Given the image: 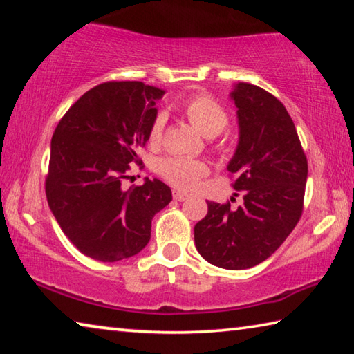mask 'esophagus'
I'll list each match as a JSON object with an SVG mask.
<instances>
[{
    "instance_id": "esophagus-1",
    "label": "esophagus",
    "mask_w": 354,
    "mask_h": 354,
    "mask_svg": "<svg viewBox=\"0 0 354 354\" xmlns=\"http://www.w3.org/2000/svg\"><path fill=\"white\" fill-rule=\"evenodd\" d=\"M173 198H175L176 201H184V200H187V195L183 194V192H179V190H173Z\"/></svg>"
}]
</instances>
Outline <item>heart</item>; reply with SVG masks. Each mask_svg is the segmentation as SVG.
<instances>
[{
  "label": "heart",
  "mask_w": 354,
  "mask_h": 354,
  "mask_svg": "<svg viewBox=\"0 0 354 354\" xmlns=\"http://www.w3.org/2000/svg\"><path fill=\"white\" fill-rule=\"evenodd\" d=\"M183 112L189 122L200 131L203 136L214 137L220 134L227 124V112L217 100L207 93H196L184 101ZM165 128V117L162 113L156 115L151 127H149L148 139L149 143H159L162 139ZM158 173L167 183L179 190L190 192L196 189L201 179L209 173L206 162L198 159L187 158H164L159 160Z\"/></svg>",
  "instance_id": "heart-1"
}]
</instances>
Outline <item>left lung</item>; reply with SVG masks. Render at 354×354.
Listing matches in <instances>:
<instances>
[{"label": "left lung", "mask_w": 354, "mask_h": 354, "mask_svg": "<svg viewBox=\"0 0 354 354\" xmlns=\"http://www.w3.org/2000/svg\"><path fill=\"white\" fill-rule=\"evenodd\" d=\"M232 100L241 139L227 170L243 203L207 201L206 217L195 225V247L212 266L245 270L270 257L301 218L308 159L274 95L239 82Z\"/></svg>", "instance_id": "8db88e82"}]
</instances>
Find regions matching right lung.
Masks as SVG:
<instances>
[{"label": "right lung", "instance_id": "right-lung-1", "mask_svg": "<svg viewBox=\"0 0 354 354\" xmlns=\"http://www.w3.org/2000/svg\"><path fill=\"white\" fill-rule=\"evenodd\" d=\"M164 95L140 81H109L91 88L59 120L45 178L48 205L68 241L84 256L117 262L139 253L151 237V220L171 201L159 179L122 189L133 164L142 167Z\"/></svg>", "mask_w": 354, "mask_h": 354}]
</instances>
